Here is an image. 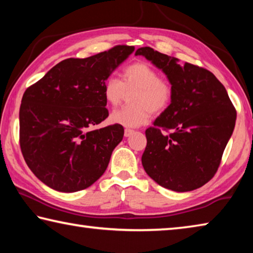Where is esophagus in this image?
Instances as JSON below:
<instances>
[{
	"label": "esophagus",
	"mask_w": 253,
	"mask_h": 253,
	"mask_svg": "<svg viewBox=\"0 0 253 253\" xmlns=\"http://www.w3.org/2000/svg\"><path fill=\"white\" fill-rule=\"evenodd\" d=\"M131 134H134V130L128 129V128H126L125 131H124V135H125V137H129Z\"/></svg>",
	"instance_id": "esophagus-1"
}]
</instances>
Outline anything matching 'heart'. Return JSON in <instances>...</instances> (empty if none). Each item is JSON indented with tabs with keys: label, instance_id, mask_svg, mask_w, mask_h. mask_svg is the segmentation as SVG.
<instances>
[{
	"label": "heart",
	"instance_id": "1",
	"mask_svg": "<svg viewBox=\"0 0 253 253\" xmlns=\"http://www.w3.org/2000/svg\"><path fill=\"white\" fill-rule=\"evenodd\" d=\"M135 91L130 97L131 106L111 113L110 121L127 128L143 126L149 121L151 113L161 114L170 105L173 87L168 79L161 78L152 66L137 61L125 68L123 80L110 76L102 84L106 102L116 107L123 101L126 92Z\"/></svg>",
	"mask_w": 253,
	"mask_h": 253
}]
</instances>
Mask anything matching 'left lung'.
<instances>
[{
	"label": "left lung",
	"mask_w": 253,
	"mask_h": 253,
	"mask_svg": "<svg viewBox=\"0 0 253 253\" xmlns=\"http://www.w3.org/2000/svg\"><path fill=\"white\" fill-rule=\"evenodd\" d=\"M168 77L173 87L170 105L145 131V172L161 186L188 192L203 186L216 173L232 135L237 111L224 85L212 72L161 53L137 49Z\"/></svg>",
	"instance_id": "8db88e82"
}]
</instances>
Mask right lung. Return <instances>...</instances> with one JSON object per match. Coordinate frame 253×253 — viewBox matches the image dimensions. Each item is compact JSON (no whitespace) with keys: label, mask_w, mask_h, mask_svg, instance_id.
<instances>
[{"label":"right lung","mask_w":253,"mask_h":253,"mask_svg":"<svg viewBox=\"0 0 253 253\" xmlns=\"http://www.w3.org/2000/svg\"><path fill=\"white\" fill-rule=\"evenodd\" d=\"M134 50L116 45L84 59H66L25 90L20 107L21 152L45 185L72 193L105 173L124 128L117 124L93 128L108 117L102 84Z\"/></svg>","instance_id":"add662e5"}]
</instances>
